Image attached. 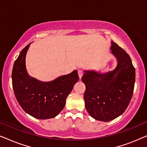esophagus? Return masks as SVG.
<instances>
[{"mask_svg": "<svg viewBox=\"0 0 147 147\" xmlns=\"http://www.w3.org/2000/svg\"><path fill=\"white\" fill-rule=\"evenodd\" d=\"M78 76H79V78H80V79H81L82 77V76H83V74H84L83 71H82V70H78Z\"/></svg>", "mask_w": 147, "mask_h": 147, "instance_id": "34e87169", "label": "esophagus"}]
</instances>
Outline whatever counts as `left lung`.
<instances>
[{"mask_svg":"<svg viewBox=\"0 0 147 147\" xmlns=\"http://www.w3.org/2000/svg\"><path fill=\"white\" fill-rule=\"evenodd\" d=\"M110 49L118 61L115 69L105 73L84 70L82 78L86 86V110L92 118L102 122L115 119L125 111L135 83V69L129 55L112 41Z\"/></svg>","mask_w":147,"mask_h":147,"instance_id":"8db88e82","label":"left lung"}]
</instances>
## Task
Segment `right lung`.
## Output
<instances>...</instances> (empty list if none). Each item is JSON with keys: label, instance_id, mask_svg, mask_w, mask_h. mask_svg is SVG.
<instances>
[{"label": "right lung", "instance_id": "add662e5", "mask_svg": "<svg viewBox=\"0 0 147 147\" xmlns=\"http://www.w3.org/2000/svg\"><path fill=\"white\" fill-rule=\"evenodd\" d=\"M31 43L22 50L14 63L12 71L14 93L26 113L37 119H49L63 109L66 98L79 77L77 70L49 82H42L30 76L25 59Z\"/></svg>", "mask_w": 147, "mask_h": 147}]
</instances>
